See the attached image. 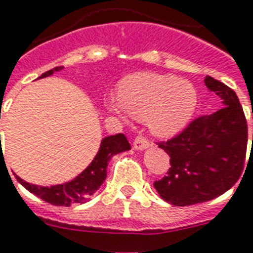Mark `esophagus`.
Listing matches in <instances>:
<instances>
[{"label": "esophagus", "instance_id": "esophagus-1", "mask_svg": "<svg viewBox=\"0 0 253 253\" xmlns=\"http://www.w3.org/2000/svg\"><path fill=\"white\" fill-rule=\"evenodd\" d=\"M150 146V142H149V139L146 138L142 134H138V136L134 138V142H133V147L136 149V150H143V149H147V147Z\"/></svg>", "mask_w": 253, "mask_h": 253}]
</instances>
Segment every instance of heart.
Wrapping results in <instances>:
<instances>
[{
	"mask_svg": "<svg viewBox=\"0 0 253 253\" xmlns=\"http://www.w3.org/2000/svg\"><path fill=\"white\" fill-rule=\"evenodd\" d=\"M106 107L120 117L132 115L147 119L151 132L171 137L189 123L197 107V91L187 81L155 73L128 76L119 87V96L106 100Z\"/></svg>",
	"mask_w": 253,
	"mask_h": 253,
	"instance_id": "1",
	"label": "heart"
}]
</instances>
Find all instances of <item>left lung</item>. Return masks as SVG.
Returning a JSON list of instances; mask_svg holds the SVG:
<instances>
[{"label": "left lung", "mask_w": 253, "mask_h": 253, "mask_svg": "<svg viewBox=\"0 0 253 253\" xmlns=\"http://www.w3.org/2000/svg\"><path fill=\"white\" fill-rule=\"evenodd\" d=\"M205 84L222 99L221 110L195 119L158 146L169 155L167 176L154 181L167 203L188 207L223 195L243 172L248 128L235 91L207 76ZM253 145V136H252Z\"/></svg>", "instance_id": "8db88e82"}]
</instances>
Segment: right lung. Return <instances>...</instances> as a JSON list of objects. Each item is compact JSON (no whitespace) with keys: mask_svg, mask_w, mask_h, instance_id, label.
I'll return each mask as SVG.
<instances>
[{"mask_svg":"<svg viewBox=\"0 0 253 253\" xmlns=\"http://www.w3.org/2000/svg\"><path fill=\"white\" fill-rule=\"evenodd\" d=\"M62 66L53 68V69L43 73L39 78L52 76L54 72H60ZM129 149H130V145L123 133L106 137L102 141L98 154L87 169H84V172H81L78 176L74 177L72 181L60 184V185L40 187V185L27 183L19 176L15 177L28 192H31L52 205L70 207L73 204H84L106 180L107 166H108L110 159L114 155L119 154L121 151L129 150Z\"/></svg>","mask_w":253,"mask_h":253,"instance_id":"add662e5","label":"right lung"}]
</instances>
